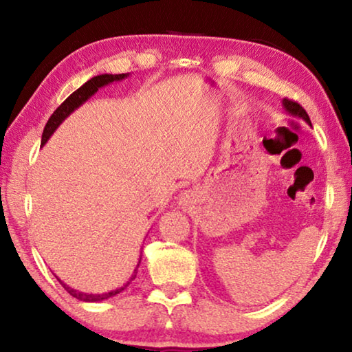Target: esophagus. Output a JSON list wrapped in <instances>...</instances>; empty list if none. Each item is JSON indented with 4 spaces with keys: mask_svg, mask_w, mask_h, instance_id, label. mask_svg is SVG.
I'll return each instance as SVG.
<instances>
[{
    "mask_svg": "<svg viewBox=\"0 0 352 352\" xmlns=\"http://www.w3.org/2000/svg\"><path fill=\"white\" fill-rule=\"evenodd\" d=\"M178 205L180 206H183V208H186V206H189V195L188 194H184V192H182L180 195H178Z\"/></svg>",
    "mask_w": 352,
    "mask_h": 352,
    "instance_id": "1",
    "label": "esophagus"
}]
</instances>
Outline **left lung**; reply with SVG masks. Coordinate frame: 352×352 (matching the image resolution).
Instances as JSON below:
<instances>
[{
	"mask_svg": "<svg viewBox=\"0 0 352 352\" xmlns=\"http://www.w3.org/2000/svg\"><path fill=\"white\" fill-rule=\"evenodd\" d=\"M283 107H284V110L287 111L290 116L300 118V119H302V121H305L306 124H309V126L312 127V122H311V119H309V115H307L306 110L302 109L300 104H296V102H294V100H289V99H283Z\"/></svg>",
	"mask_w": 352,
	"mask_h": 352,
	"instance_id": "8db88e82",
	"label": "left lung"
}]
</instances>
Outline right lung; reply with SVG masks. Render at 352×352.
<instances>
[{
  "label": "right lung",
  "instance_id": "obj_1",
  "mask_svg": "<svg viewBox=\"0 0 352 352\" xmlns=\"http://www.w3.org/2000/svg\"><path fill=\"white\" fill-rule=\"evenodd\" d=\"M129 76H130L129 73H126V74H99V76L91 77V79L83 83L80 88H77V90L73 94H71V96L67 100H65V102L60 107H58V109L54 113H52L51 118H50V121L46 122L45 130H43V135H41V146H45L46 142H47V140L51 138L52 133L56 132V130L58 129V126H60V124L65 121V119H67L74 110L79 109L82 104H85L87 100L93 96V94H96L99 91V88L110 85V83H113V82H119V80H122V79H127ZM140 264H141V256H140L138 264H136V269L133 270V275L130 276L129 281L124 284L122 287H118L115 290L105 292V294H85V292H80V290H76L73 287H69V285L65 284L62 279L57 278V281L63 285V289L67 290L71 296L77 298V300L85 301V302H99V301L109 300V298L118 295L119 292H122L124 289H126L127 285L136 278V273H138Z\"/></svg>",
  "mask_w": 352,
  "mask_h": 352
}]
</instances>
